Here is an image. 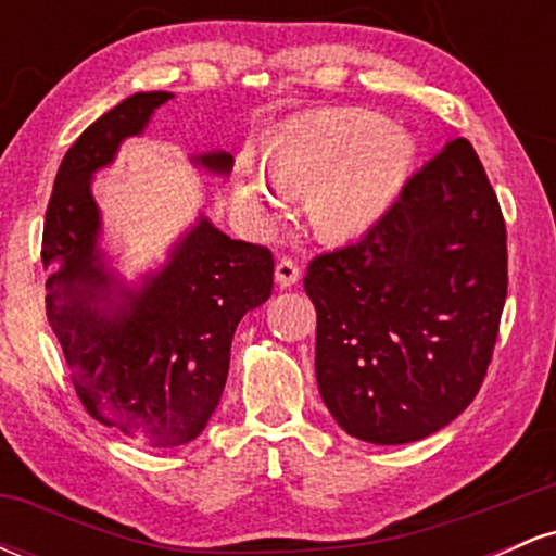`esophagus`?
Wrapping results in <instances>:
<instances>
[{
  "instance_id": "esophagus-1",
  "label": "esophagus",
  "mask_w": 556,
  "mask_h": 556,
  "mask_svg": "<svg viewBox=\"0 0 556 556\" xmlns=\"http://www.w3.org/2000/svg\"><path fill=\"white\" fill-rule=\"evenodd\" d=\"M274 277H277V285H279V287H292V285H298V279H300V266H298V261H292V258H279V261H277V269H274Z\"/></svg>"
}]
</instances>
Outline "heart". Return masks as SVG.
<instances>
[{"mask_svg":"<svg viewBox=\"0 0 556 556\" xmlns=\"http://www.w3.org/2000/svg\"><path fill=\"white\" fill-rule=\"evenodd\" d=\"M416 138L368 110H331L282 127L266 149V175L242 164V198L258 219L277 216L279 193H311L318 232L350 238L389 212L416 164Z\"/></svg>","mask_w":556,"mask_h":556,"instance_id":"heart-1","label":"heart"}]
</instances>
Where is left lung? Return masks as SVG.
<instances>
[{
  "instance_id": "8db88e82",
  "label": "left lung",
  "mask_w": 556,
  "mask_h": 556,
  "mask_svg": "<svg viewBox=\"0 0 556 556\" xmlns=\"http://www.w3.org/2000/svg\"><path fill=\"white\" fill-rule=\"evenodd\" d=\"M303 285L318 392L350 437L407 444L452 424L483 384L507 298V229L473 146L450 140Z\"/></svg>"
}]
</instances>
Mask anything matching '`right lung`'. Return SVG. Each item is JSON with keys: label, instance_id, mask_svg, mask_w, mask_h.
Masks as SVG:
<instances>
[{"label": "right lung", "instance_id": "right-lung-1", "mask_svg": "<svg viewBox=\"0 0 556 556\" xmlns=\"http://www.w3.org/2000/svg\"><path fill=\"white\" fill-rule=\"evenodd\" d=\"M169 99L132 93L83 130L56 172L41 240L52 269L47 318L83 407L151 446L185 444L206 429L225 392L235 329L274 285L269 248L227 238L203 216L140 290L119 287L104 269L91 175ZM195 162L219 175L232 169L225 151Z\"/></svg>", "mask_w": 556, "mask_h": 556}]
</instances>
